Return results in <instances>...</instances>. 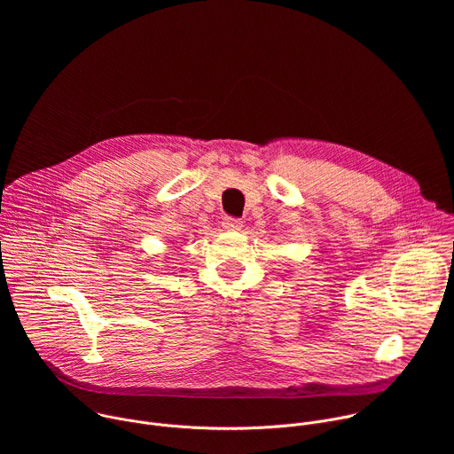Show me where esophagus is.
Masks as SVG:
<instances>
[{"mask_svg": "<svg viewBox=\"0 0 454 454\" xmlns=\"http://www.w3.org/2000/svg\"><path fill=\"white\" fill-rule=\"evenodd\" d=\"M223 228L224 230H240L242 228V221L235 219V217H224L223 219Z\"/></svg>", "mask_w": 454, "mask_h": 454, "instance_id": "esophagus-1", "label": "esophagus"}]
</instances>
